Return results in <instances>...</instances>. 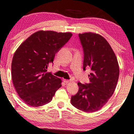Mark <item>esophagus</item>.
<instances>
[{
    "instance_id": "esophagus-1",
    "label": "esophagus",
    "mask_w": 134,
    "mask_h": 134,
    "mask_svg": "<svg viewBox=\"0 0 134 134\" xmlns=\"http://www.w3.org/2000/svg\"><path fill=\"white\" fill-rule=\"evenodd\" d=\"M64 80V82L66 83V84H67V83H69V82H71V80H66V79H64V80Z\"/></svg>"
}]
</instances>
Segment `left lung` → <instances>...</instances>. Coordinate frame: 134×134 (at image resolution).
<instances>
[{"label": "left lung", "instance_id": "obj_1", "mask_svg": "<svg viewBox=\"0 0 134 134\" xmlns=\"http://www.w3.org/2000/svg\"><path fill=\"white\" fill-rule=\"evenodd\" d=\"M84 49L83 69L90 68V82H79V91L71 96V104L86 113L101 109L111 97L119 79L118 62L113 48L101 35L89 32L79 34Z\"/></svg>", "mask_w": 134, "mask_h": 134}]
</instances>
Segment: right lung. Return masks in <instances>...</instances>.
I'll use <instances>...</instances> for the list:
<instances>
[{"label": "right lung", "instance_id": "add662e5", "mask_svg": "<svg viewBox=\"0 0 134 134\" xmlns=\"http://www.w3.org/2000/svg\"><path fill=\"white\" fill-rule=\"evenodd\" d=\"M71 36V32L39 31L15 51L11 63L13 83L26 104L36 107L44 105L51 102L61 87V79L47 72V69Z\"/></svg>", "mask_w": 134, "mask_h": 134}]
</instances>
